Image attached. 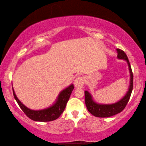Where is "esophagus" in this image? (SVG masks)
<instances>
[{"instance_id": "1", "label": "esophagus", "mask_w": 146, "mask_h": 146, "mask_svg": "<svg viewBox=\"0 0 146 146\" xmlns=\"http://www.w3.org/2000/svg\"><path fill=\"white\" fill-rule=\"evenodd\" d=\"M84 84V77L80 76L77 78L74 81V86L76 88H82Z\"/></svg>"}]
</instances>
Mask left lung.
I'll return each mask as SVG.
<instances>
[{
  "label": "left lung",
  "mask_w": 146,
  "mask_h": 146,
  "mask_svg": "<svg viewBox=\"0 0 146 146\" xmlns=\"http://www.w3.org/2000/svg\"><path fill=\"white\" fill-rule=\"evenodd\" d=\"M117 58L125 60L127 62L129 67V73H130V81H129V86L128 91L127 92L126 94L121 98L120 100L116 103L111 104H99L96 103L93 100L92 97L88 91H85V103L87 109L90 113L96 117H108L112 116L117 113L121 112L126 106L127 102H128L129 98H130L131 92L133 90V73L131 70L130 64H129V60L127 58V55L121 50L117 48Z\"/></svg>",
  "instance_id": "obj_1"
}]
</instances>
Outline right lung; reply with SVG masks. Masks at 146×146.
<instances>
[{"label": "right lung", "mask_w": 146, "mask_h": 146, "mask_svg": "<svg viewBox=\"0 0 146 146\" xmlns=\"http://www.w3.org/2000/svg\"><path fill=\"white\" fill-rule=\"evenodd\" d=\"M73 90L74 85L71 84L69 86L60 93L57 100L52 106L48 108L40 110H33L28 108L18 99L13 89V91L14 97L16 101L17 102L18 104L19 105L23 112L30 119L36 121H50L58 118L60 115L62 113Z\"/></svg>", "instance_id": "1"}]
</instances>
